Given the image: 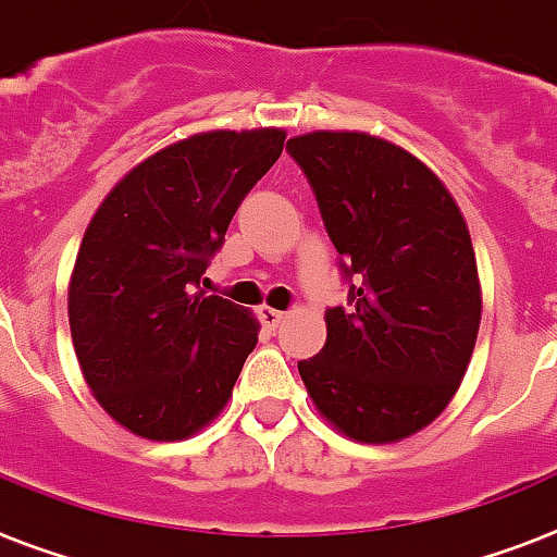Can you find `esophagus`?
<instances>
[{
    "label": "esophagus",
    "mask_w": 557,
    "mask_h": 557,
    "mask_svg": "<svg viewBox=\"0 0 557 557\" xmlns=\"http://www.w3.org/2000/svg\"><path fill=\"white\" fill-rule=\"evenodd\" d=\"M259 319H261V324H264V327L275 330V327H278V324H282L284 319H287V312L275 310V307L261 305V307H259Z\"/></svg>",
    "instance_id": "esophagus-1"
}]
</instances>
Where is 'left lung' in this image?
I'll list each match as a JSON object with an SVG mask.
<instances>
[{"label": "left lung", "instance_id": "1", "mask_svg": "<svg viewBox=\"0 0 557 557\" xmlns=\"http://www.w3.org/2000/svg\"><path fill=\"white\" fill-rule=\"evenodd\" d=\"M350 278L327 310V344L298 361L307 395L335 430L393 444L447 410L481 327L470 227L433 170L361 131L287 141Z\"/></svg>", "mask_w": 557, "mask_h": 557}]
</instances>
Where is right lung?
I'll return each mask as SVG.
<instances>
[{
	"instance_id": "add662e5",
	"label": "right lung",
	"mask_w": 557,
	"mask_h": 557,
	"mask_svg": "<svg viewBox=\"0 0 557 557\" xmlns=\"http://www.w3.org/2000/svg\"><path fill=\"white\" fill-rule=\"evenodd\" d=\"M284 139L282 127L187 136L124 173L87 224L67 284L73 350L133 435L190 438L233 395L261 324L199 284Z\"/></svg>"
}]
</instances>
